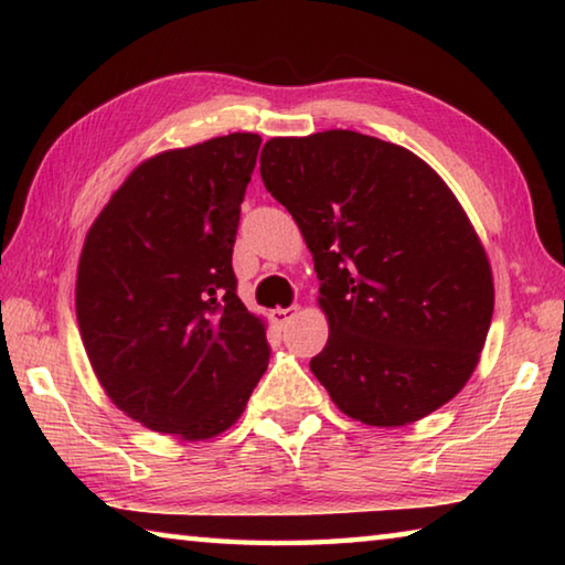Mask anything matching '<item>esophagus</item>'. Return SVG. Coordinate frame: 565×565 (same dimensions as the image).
<instances>
[{
	"label": "esophagus",
	"instance_id": "1",
	"mask_svg": "<svg viewBox=\"0 0 565 565\" xmlns=\"http://www.w3.org/2000/svg\"><path fill=\"white\" fill-rule=\"evenodd\" d=\"M296 313H299V306H289V309H274L271 319L276 327H286V323H289Z\"/></svg>",
	"mask_w": 565,
	"mask_h": 565
}]
</instances>
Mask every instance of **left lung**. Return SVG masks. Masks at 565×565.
<instances>
[{
  "mask_svg": "<svg viewBox=\"0 0 565 565\" xmlns=\"http://www.w3.org/2000/svg\"><path fill=\"white\" fill-rule=\"evenodd\" d=\"M262 179L313 256L329 341L311 371L333 404L394 428L451 401L481 359L493 274L446 181L349 129L269 139Z\"/></svg>",
  "mask_w": 565,
  "mask_h": 565,
  "instance_id": "8db88e82",
  "label": "left lung"
}]
</instances>
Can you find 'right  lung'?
<instances>
[{
	"label": "right lung",
	"mask_w": 565,
	"mask_h": 565,
	"mask_svg": "<svg viewBox=\"0 0 565 565\" xmlns=\"http://www.w3.org/2000/svg\"><path fill=\"white\" fill-rule=\"evenodd\" d=\"M259 145L236 131L141 161L84 238L76 321L94 374L129 418L181 441L234 426L269 363L232 269Z\"/></svg>",
	"instance_id": "1"
}]
</instances>
